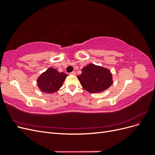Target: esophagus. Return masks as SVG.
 Instances as JSON below:
<instances>
[{
  "label": "esophagus",
  "instance_id": "obj_1",
  "mask_svg": "<svg viewBox=\"0 0 155 155\" xmlns=\"http://www.w3.org/2000/svg\"><path fill=\"white\" fill-rule=\"evenodd\" d=\"M70 75H73V76H75V75H76V72L73 71V72H72L71 73H70Z\"/></svg>",
  "mask_w": 155,
  "mask_h": 155
}]
</instances>
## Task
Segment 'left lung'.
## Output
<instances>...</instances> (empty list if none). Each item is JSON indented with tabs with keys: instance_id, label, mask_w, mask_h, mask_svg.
I'll return each mask as SVG.
<instances>
[{
	"instance_id": "obj_1",
	"label": "left lung",
	"mask_w": 155,
	"mask_h": 155,
	"mask_svg": "<svg viewBox=\"0 0 155 155\" xmlns=\"http://www.w3.org/2000/svg\"><path fill=\"white\" fill-rule=\"evenodd\" d=\"M78 76L82 87L91 93H100L106 91L113 83L110 70L94 64H88L81 69Z\"/></svg>"
}]
</instances>
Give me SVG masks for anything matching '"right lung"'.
Here are the masks:
<instances>
[{"instance_id": "add662e5", "label": "right lung", "mask_w": 155, "mask_h": 155, "mask_svg": "<svg viewBox=\"0 0 155 155\" xmlns=\"http://www.w3.org/2000/svg\"><path fill=\"white\" fill-rule=\"evenodd\" d=\"M67 77L66 74L50 67L37 78V87L42 92L52 94L59 90Z\"/></svg>"}]
</instances>
